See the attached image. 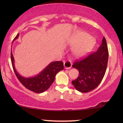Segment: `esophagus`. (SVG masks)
<instances>
[{
  "mask_svg": "<svg viewBox=\"0 0 123 123\" xmlns=\"http://www.w3.org/2000/svg\"><path fill=\"white\" fill-rule=\"evenodd\" d=\"M72 62L70 60H67L64 63V66L65 69H69L72 67Z\"/></svg>",
  "mask_w": 123,
  "mask_h": 123,
  "instance_id": "1",
  "label": "esophagus"
}]
</instances>
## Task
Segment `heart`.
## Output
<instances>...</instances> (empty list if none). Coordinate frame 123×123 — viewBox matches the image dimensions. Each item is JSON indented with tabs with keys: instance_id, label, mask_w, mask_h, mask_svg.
<instances>
[{
	"instance_id": "obj_1",
	"label": "heart",
	"mask_w": 123,
	"mask_h": 123,
	"mask_svg": "<svg viewBox=\"0 0 123 123\" xmlns=\"http://www.w3.org/2000/svg\"><path fill=\"white\" fill-rule=\"evenodd\" d=\"M71 44L75 45L73 48V53L77 56L86 55L92 49L95 45V40L90 37L85 32H78L71 40Z\"/></svg>"
}]
</instances>
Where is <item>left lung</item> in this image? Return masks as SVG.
I'll return each instance as SVG.
<instances>
[{"label":"left lung","mask_w":123,"mask_h":123,"mask_svg":"<svg viewBox=\"0 0 123 123\" xmlns=\"http://www.w3.org/2000/svg\"><path fill=\"white\" fill-rule=\"evenodd\" d=\"M109 51L105 38L96 52L85 58L76 60L72 67L79 71L76 80L72 82L77 90L80 92H88L100 85L107 68Z\"/></svg>","instance_id":"left-lung-1"}]
</instances>
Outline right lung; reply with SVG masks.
Returning a JSON list of instances; mask_svg holds the SVG:
<instances>
[{
	"mask_svg": "<svg viewBox=\"0 0 123 123\" xmlns=\"http://www.w3.org/2000/svg\"><path fill=\"white\" fill-rule=\"evenodd\" d=\"M18 36L19 33L14 38V40L18 38ZM11 62L15 74L20 82L28 90L38 93H43L48 90L54 81L56 74L64 68L63 62H53L49 64L38 75L30 78H25L19 75L16 71L14 64V58L12 51Z\"/></svg>",
	"mask_w": 123,
	"mask_h": 123,
	"instance_id": "add662e5",
	"label": "right lung"
}]
</instances>
